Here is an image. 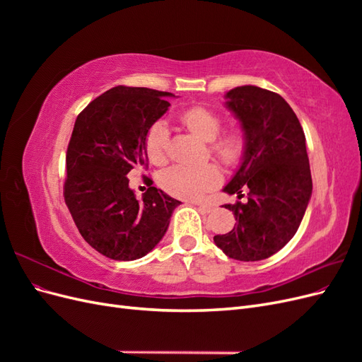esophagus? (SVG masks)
Segmentation results:
<instances>
[{
  "label": "esophagus",
  "instance_id": "1",
  "mask_svg": "<svg viewBox=\"0 0 362 362\" xmlns=\"http://www.w3.org/2000/svg\"><path fill=\"white\" fill-rule=\"evenodd\" d=\"M194 205L198 206L202 213H210V211H213V208H214L211 204H206V202H196Z\"/></svg>",
  "mask_w": 362,
  "mask_h": 362
}]
</instances>
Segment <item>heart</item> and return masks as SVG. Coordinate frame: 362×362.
Returning <instances> with one entry per match:
<instances>
[{"label": "heart", "mask_w": 362, "mask_h": 362, "mask_svg": "<svg viewBox=\"0 0 362 362\" xmlns=\"http://www.w3.org/2000/svg\"><path fill=\"white\" fill-rule=\"evenodd\" d=\"M181 124L199 139L210 141V151L214 157L231 166L238 163L245 152V134L240 128L226 129L221 133L222 117L213 108L204 105H193L180 113ZM169 131L163 120L152 124L145 136V152L148 160L161 166L168 160ZM222 173L214 164L205 166H189V164H175L163 170L160 175L161 187L181 199L196 201L213 190L221 182Z\"/></svg>", "instance_id": "heart-1"}]
</instances>
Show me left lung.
<instances>
[{
    "label": "left lung",
    "mask_w": 362,
    "mask_h": 362,
    "mask_svg": "<svg viewBox=\"0 0 362 362\" xmlns=\"http://www.w3.org/2000/svg\"><path fill=\"white\" fill-rule=\"evenodd\" d=\"M245 134L242 163L223 192L247 201L225 208L237 223L214 243L229 258L259 261L276 254L298 231L313 193L310 160L298 116L284 98L257 86L225 95Z\"/></svg>",
    "instance_id": "1"
}]
</instances>
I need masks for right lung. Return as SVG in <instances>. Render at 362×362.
<instances>
[{
  "label": "right lung",
  "instance_id": "1",
  "mask_svg": "<svg viewBox=\"0 0 362 362\" xmlns=\"http://www.w3.org/2000/svg\"><path fill=\"white\" fill-rule=\"evenodd\" d=\"M175 95L117 86L98 96L75 120L66 152L64 202L83 238L104 257H145L166 234L181 202L149 187L139 202L127 175L146 168L145 136Z\"/></svg>",
  "mask_w": 362,
  "mask_h": 362
}]
</instances>
